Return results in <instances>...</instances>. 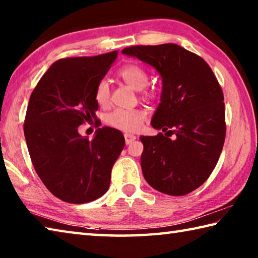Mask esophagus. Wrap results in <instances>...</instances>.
Instances as JSON below:
<instances>
[{
    "instance_id": "1",
    "label": "esophagus",
    "mask_w": 258,
    "mask_h": 258,
    "mask_svg": "<svg viewBox=\"0 0 258 258\" xmlns=\"http://www.w3.org/2000/svg\"><path fill=\"white\" fill-rule=\"evenodd\" d=\"M124 138H125L126 145H130V143H132L134 140L137 139V137H135V135H133V134H125Z\"/></svg>"
}]
</instances>
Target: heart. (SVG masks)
<instances>
[{
  "label": "heart",
  "mask_w": 258,
  "mask_h": 258,
  "mask_svg": "<svg viewBox=\"0 0 258 258\" xmlns=\"http://www.w3.org/2000/svg\"><path fill=\"white\" fill-rule=\"evenodd\" d=\"M118 76L123 80L126 84L130 85L132 89L140 91L145 89L148 82H149V75L145 68L135 63L125 64L118 72ZM145 97H151L152 92H145ZM94 99L99 106L106 107L110 101V89L106 80L100 81L94 90ZM145 111L133 109H116L109 113L106 117V123L111 127L124 131V132H135L138 131L145 120Z\"/></svg>",
  "instance_id": "b5f03b06"
}]
</instances>
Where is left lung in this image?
I'll list each match as a JSON object with an SVG mask.
<instances>
[{"mask_svg": "<svg viewBox=\"0 0 258 258\" xmlns=\"http://www.w3.org/2000/svg\"><path fill=\"white\" fill-rule=\"evenodd\" d=\"M121 53L150 64L163 80L151 125L166 133L140 137L143 176L163 194H190L209 177L223 149L226 127L221 86L202 56L173 43L134 45Z\"/></svg>", "mask_w": 258, "mask_h": 258, "instance_id": "obj_1", "label": "left lung"}]
</instances>
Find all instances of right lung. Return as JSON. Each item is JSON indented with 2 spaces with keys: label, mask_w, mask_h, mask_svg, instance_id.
Returning <instances> with one entry per match:
<instances>
[{
  "label": "right lung",
  "mask_w": 258,
  "mask_h": 258,
  "mask_svg": "<svg viewBox=\"0 0 258 258\" xmlns=\"http://www.w3.org/2000/svg\"><path fill=\"white\" fill-rule=\"evenodd\" d=\"M118 52L55 61L30 95L24 133L30 159L52 195L69 204L106 194L111 168L125 146L120 131L104 126L89 140L78 126L97 119L94 99Z\"/></svg>",
  "instance_id": "add662e5"
}]
</instances>
